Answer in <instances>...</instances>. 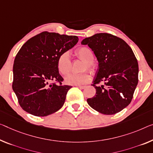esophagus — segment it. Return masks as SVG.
<instances>
[{
  "instance_id": "obj_1",
  "label": "esophagus",
  "mask_w": 153,
  "mask_h": 153,
  "mask_svg": "<svg viewBox=\"0 0 153 153\" xmlns=\"http://www.w3.org/2000/svg\"><path fill=\"white\" fill-rule=\"evenodd\" d=\"M77 87H78V88H79L80 89H85V88H86L85 85H77Z\"/></svg>"
}]
</instances>
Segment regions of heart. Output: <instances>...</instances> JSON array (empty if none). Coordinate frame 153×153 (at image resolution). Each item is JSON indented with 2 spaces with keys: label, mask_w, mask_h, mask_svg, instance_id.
Returning <instances> with one entry per match:
<instances>
[{
  "label": "heart",
  "mask_w": 153,
  "mask_h": 153,
  "mask_svg": "<svg viewBox=\"0 0 153 153\" xmlns=\"http://www.w3.org/2000/svg\"><path fill=\"white\" fill-rule=\"evenodd\" d=\"M75 55L80 59L85 62L83 70H88L91 73L96 70V64L94 62V53L90 48L82 46L77 48L75 51ZM57 68L59 72L63 75H67L70 73L72 69V62L68 53L65 52L61 54L57 59ZM91 76L88 72H85L80 74H69L65 79L67 84L72 85H78L88 83L90 81Z\"/></svg>",
  "instance_id": "b5f03b06"
}]
</instances>
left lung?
Instances as JSON below:
<instances>
[{
  "label": "left lung",
  "instance_id": "1",
  "mask_svg": "<svg viewBox=\"0 0 153 153\" xmlns=\"http://www.w3.org/2000/svg\"><path fill=\"white\" fill-rule=\"evenodd\" d=\"M94 51L98 62L93 85L96 95L87 100L96 111L113 115L130 104L138 83L137 60L132 49L123 39L101 33L81 42ZM101 82L104 85L100 86Z\"/></svg>",
  "mask_w": 153,
  "mask_h": 153
}]
</instances>
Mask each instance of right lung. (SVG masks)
Masks as SVG:
<instances>
[{"label": "right lung", "instance_id": "add662e5", "mask_svg": "<svg viewBox=\"0 0 153 153\" xmlns=\"http://www.w3.org/2000/svg\"><path fill=\"white\" fill-rule=\"evenodd\" d=\"M78 41L75 36L44 31L23 44L14 59L12 83L23 110L43 117L62 108L72 87L62 84L57 59Z\"/></svg>", "mask_w": 153, "mask_h": 153}]
</instances>
